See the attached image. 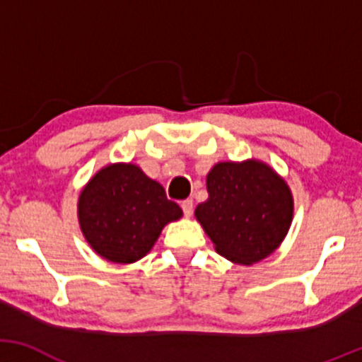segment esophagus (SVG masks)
<instances>
[{
    "instance_id": "1",
    "label": "esophagus",
    "mask_w": 362,
    "mask_h": 362,
    "mask_svg": "<svg viewBox=\"0 0 362 362\" xmlns=\"http://www.w3.org/2000/svg\"><path fill=\"white\" fill-rule=\"evenodd\" d=\"M182 211H184V214L187 216V218H190L194 213V202L192 199H187V201H182Z\"/></svg>"
}]
</instances>
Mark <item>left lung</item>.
Returning <instances> with one entry per match:
<instances>
[{"instance_id":"obj_1","label":"left lung","mask_w":362,"mask_h":362,"mask_svg":"<svg viewBox=\"0 0 362 362\" xmlns=\"http://www.w3.org/2000/svg\"><path fill=\"white\" fill-rule=\"evenodd\" d=\"M206 202L195 207L216 252L252 265L279 247L293 221V194L284 178L259 160L221 161L207 173Z\"/></svg>"}]
</instances>
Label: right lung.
<instances>
[{
    "mask_svg": "<svg viewBox=\"0 0 362 362\" xmlns=\"http://www.w3.org/2000/svg\"><path fill=\"white\" fill-rule=\"evenodd\" d=\"M182 218L165 189L132 163L98 170L81 190L78 219L86 242L115 264H132L151 250L165 224Z\"/></svg>",
    "mask_w": 362,
    "mask_h": 362,
    "instance_id": "1",
    "label": "right lung"
}]
</instances>
